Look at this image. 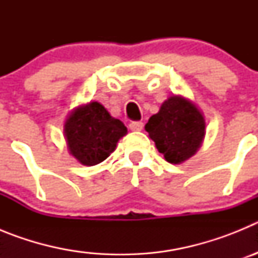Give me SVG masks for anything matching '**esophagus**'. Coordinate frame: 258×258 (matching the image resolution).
I'll return each mask as SVG.
<instances>
[{
	"label": "esophagus",
	"mask_w": 258,
	"mask_h": 258,
	"mask_svg": "<svg viewBox=\"0 0 258 258\" xmlns=\"http://www.w3.org/2000/svg\"><path fill=\"white\" fill-rule=\"evenodd\" d=\"M129 127H131V131L133 132H140L143 129V122L142 121H132L129 124Z\"/></svg>",
	"instance_id": "1"
}]
</instances>
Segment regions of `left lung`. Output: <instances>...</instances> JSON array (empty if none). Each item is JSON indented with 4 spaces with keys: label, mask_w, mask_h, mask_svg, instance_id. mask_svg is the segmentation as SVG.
Returning a JSON list of instances; mask_svg holds the SVG:
<instances>
[{
    "label": "left lung",
    "mask_w": 258,
    "mask_h": 258,
    "mask_svg": "<svg viewBox=\"0 0 258 258\" xmlns=\"http://www.w3.org/2000/svg\"><path fill=\"white\" fill-rule=\"evenodd\" d=\"M145 129L168 163L182 164L199 151L206 137V118L188 98L172 95L150 117Z\"/></svg>",
    "instance_id": "1"
}]
</instances>
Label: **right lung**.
<instances>
[{"mask_svg":"<svg viewBox=\"0 0 258 258\" xmlns=\"http://www.w3.org/2000/svg\"><path fill=\"white\" fill-rule=\"evenodd\" d=\"M63 133L68 152L77 163L93 166L115 151L127 129L101 103L93 101L75 107L68 113Z\"/></svg>","mask_w":258,"mask_h":258,"instance_id":"obj_1","label":"right lung"}]
</instances>
